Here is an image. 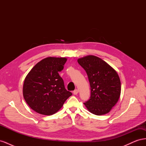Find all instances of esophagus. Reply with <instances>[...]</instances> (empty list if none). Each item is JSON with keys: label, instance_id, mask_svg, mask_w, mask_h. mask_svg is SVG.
I'll return each mask as SVG.
<instances>
[{"label": "esophagus", "instance_id": "obj_1", "mask_svg": "<svg viewBox=\"0 0 146 146\" xmlns=\"http://www.w3.org/2000/svg\"><path fill=\"white\" fill-rule=\"evenodd\" d=\"M73 93H74V95H77L78 93V90H75L74 91V92H73Z\"/></svg>", "mask_w": 146, "mask_h": 146}]
</instances>
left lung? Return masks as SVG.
Returning <instances> with one entry per match:
<instances>
[{"mask_svg": "<svg viewBox=\"0 0 146 146\" xmlns=\"http://www.w3.org/2000/svg\"><path fill=\"white\" fill-rule=\"evenodd\" d=\"M77 61L85 70L91 87L90 98L84 105L96 115L109 113L121 95V84L117 73L105 61L94 55L86 56Z\"/></svg>", "mask_w": 146, "mask_h": 146, "instance_id": "obj_1", "label": "left lung"}]
</instances>
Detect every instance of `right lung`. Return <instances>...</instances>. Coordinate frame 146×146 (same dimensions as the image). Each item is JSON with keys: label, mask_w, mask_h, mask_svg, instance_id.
I'll list each match as a JSON object with an SVG mask.
<instances>
[{"label": "right lung", "mask_w": 146, "mask_h": 146, "mask_svg": "<svg viewBox=\"0 0 146 146\" xmlns=\"http://www.w3.org/2000/svg\"><path fill=\"white\" fill-rule=\"evenodd\" d=\"M67 58L47 57L38 62L26 76L23 96L35 111L50 116L63 107L72 92L65 89L58 74L64 68Z\"/></svg>", "instance_id": "add662e5"}]
</instances>
